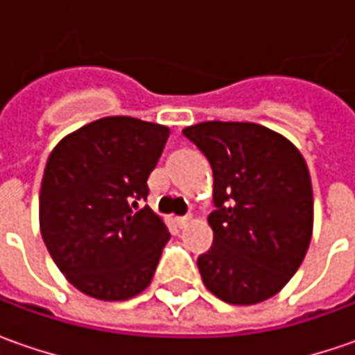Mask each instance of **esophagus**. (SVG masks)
<instances>
[{
    "label": "esophagus",
    "mask_w": 355,
    "mask_h": 355,
    "mask_svg": "<svg viewBox=\"0 0 355 355\" xmlns=\"http://www.w3.org/2000/svg\"><path fill=\"white\" fill-rule=\"evenodd\" d=\"M191 221V215H184V217H175V223L180 227H185Z\"/></svg>",
    "instance_id": "1"
}]
</instances>
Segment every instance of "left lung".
Listing matches in <instances>:
<instances>
[{"mask_svg":"<svg viewBox=\"0 0 355 355\" xmlns=\"http://www.w3.org/2000/svg\"><path fill=\"white\" fill-rule=\"evenodd\" d=\"M211 164L213 247L199 254L203 284L229 304H257L282 291L312 239L306 162L279 132L252 122L184 128Z\"/></svg>","mask_w":355,"mask_h":355,"instance_id":"1","label":"left lung"}]
</instances>
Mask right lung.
I'll use <instances>...</instances> for the list:
<instances>
[{
	"instance_id": "right-lung-1",
	"label": "right lung",
	"mask_w": 355,
	"mask_h": 355,
	"mask_svg": "<svg viewBox=\"0 0 355 355\" xmlns=\"http://www.w3.org/2000/svg\"><path fill=\"white\" fill-rule=\"evenodd\" d=\"M170 128L130 116L94 120L51 152L39 225L67 280L96 300H128L152 282L170 239L148 205V178Z\"/></svg>"
}]
</instances>
